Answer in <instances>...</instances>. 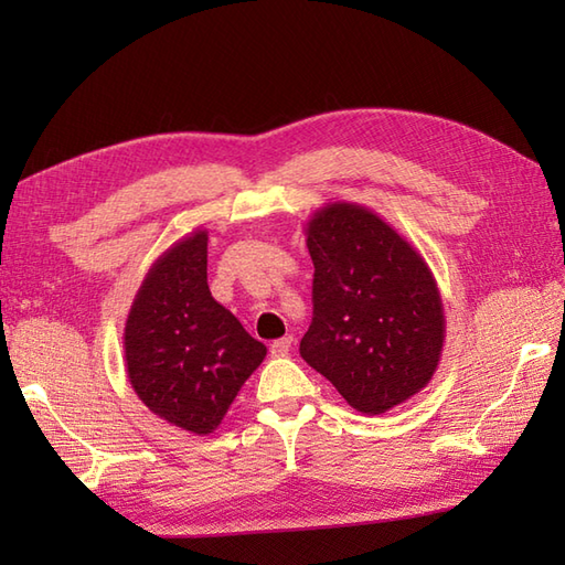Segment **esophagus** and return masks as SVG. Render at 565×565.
<instances>
[{"mask_svg": "<svg viewBox=\"0 0 565 565\" xmlns=\"http://www.w3.org/2000/svg\"><path fill=\"white\" fill-rule=\"evenodd\" d=\"M291 344H294V338H291V334H286V338L271 342L269 352H271V356H286L291 352Z\"/></svg>", "mask_w": 565, "mask_h": 565, "instance_id": "obj_1", "label": "esophagus"}]
</instances>
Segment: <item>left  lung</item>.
Segmentation results:
<instances>
[{
    "mask_svg": "<svg viewBox=\"0 0 565 565\" xmlns=\"http://www.w3.org/2000/svg\"><path fill=\"white\" fill-rule=\"evenodd\" d=\"M313 320L301 356L354 411L381 415L437 371L444 308L419 252L356 203H330L308 227Z\"/></svg>",
    "mask_w": 565,
    "mask_h": 565,
    "instance_id": "1",
    "label": "left lung"
}]
</instances>
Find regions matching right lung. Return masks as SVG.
<instances>
[{"label":"right lung","mask_w":565,"mask_h":565,"mask_svg":"<svg viewBox=\"0 0 565 565\" xmlns=\"http://www.w3.org/2000/svg\"><path fill=\"white\" fill-rule=\"evenodd\" d=\"M209 235L179 239L152 264L124 332L130 386L174 427L209 435L267 347L239 326L209 289Z\"/></svg>","instance_id":"obj_1"}]
</instances>
